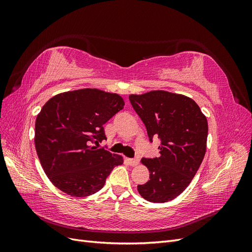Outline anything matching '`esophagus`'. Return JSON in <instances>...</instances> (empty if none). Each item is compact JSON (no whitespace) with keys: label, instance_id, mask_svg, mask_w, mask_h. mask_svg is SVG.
Masks as SVG:
<instances>
[{"label":"esophagus","instance_id":"34e87169","mask_svg":"<svg viewBox=\"0 0 252 252\" xmlns=\"http://www.w3.org/2000/svg\"><path fill=\"white\" fill-rule=\"evenodd\" d=\"M139 162H140L139 158H128V163H129V165H131V166H136V165H139Z\"/></svg>","mask_w":252,"mask_h":252}]
</instances>
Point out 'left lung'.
<instances>
[{"mask_svg": "<svg viewBox=\"0 0 252 252\" xmlns=\"http://www.w3.org/2000/svg\"><path fill=\"white\" fill-rule=\"evenodd\" d=\"M134 111L147 129L149 141L161 140L159 156L142 158L149 181L138 191L152 203H165L180 195L192 181L206 152L207 119L192 98L163 90L129 95Z\"/></svg>", "mask_w": 252, "mask_h": 252, "instance_id": "left-lung-1", "label": "left lung"}]
</instances>
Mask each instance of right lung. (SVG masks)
Here are the masks:
<instances>
[{
    "mask_svg": "<svg viewBox=\"0 0 252 252\" xmlns=\"http://www.w3.org/2000/svg\"><path fill=\"white\" fill-rule=\"evenodd\" d=\"M124 107L117 94L79 89L51 97L35 120L37 157L51 183L72 196L100 190L123 158L95 145L106 140L103 125Z\"/></svg>",
    "mask_w": 252,
    "mask_h": 252,
    "instance_id": "add662e5",
    "label": "right lung"
}]
</instances>
